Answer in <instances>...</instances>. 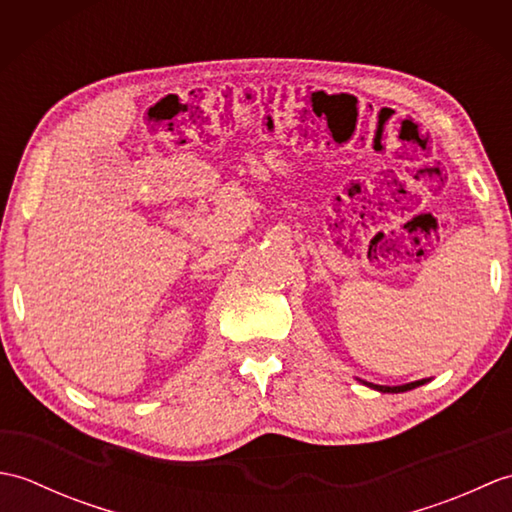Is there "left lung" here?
Here are the masks:
<instances>
[{
    "label": "left lung",
    "mask_w": 512,
    "mask_h": 512,
    "mask_svg": "<svg viewBox=\"0 0 512 512\" xmlns=\"http://www.w3.org/2000/svg\"><path fill=\"white\" fill-rule=\"evenodd\" d=\"M363 385L372 387L376 391H380V394H400V391H409V389H416L424 383H429V378H422V380H416V383H407V385H396V387H387V385H374V383H365V380H361Z\"/></svg>",
    "instance_id": "obj_1"
}]
</instances>
